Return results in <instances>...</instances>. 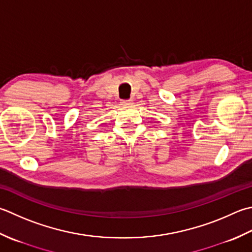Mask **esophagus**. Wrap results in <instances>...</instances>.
<instances>
[{
  "label": "esophagus",
  "mask_w": 252,
  "mask_h": 252,
  "mask_svg": "<svg viewBox=\"0 0 252 252\" xmlns=\"http://www.w3.org/2000/svg\"><path fill=\"white\" fill-rule=\"evenodd\" d=\"M132 99H126V100H121V105L122 106H130L132 105Z\"/></svg>",
  "instance_id": "obj_1"
}]
</instances>
